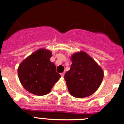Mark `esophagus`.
Here are the masks:
<instances>
[{
    "label": "esophagus",
    "mask_w": 124,
    "mask_h": 124,
    "mask_svg": "<svg viewBox=\"0 0 124 124\" xmlns=\"http://www.w3.org/2000/svg\"><path fill=\"white\" fill-rule=\"evenodd\" d=\"M64 75H65V73H61V76H62V77L64 76Z\"/></svg>",
    "instance_id": "1"
}]
</instances>
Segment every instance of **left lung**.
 <instances>
[{"mask_svg":"<svg viewBox=\"0 0 124 124\" xmlns=\"http://www.w3.org/2000/svg\"><path fill=\"white\" fill-rule=\"evenodd\" d=\"M71 59L70 70L64 76L70 93L78 98L91 95L101 84L104 78L103 70L84 51L76 53Z\"/></svg>","mask_w":124,"mask_h":124,"instance_id":"obj_1","label":"left lung"}]
</instances>
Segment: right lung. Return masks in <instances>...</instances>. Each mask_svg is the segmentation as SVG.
Segmentation results:
<instances>
[{
    "label": "right lung",
    "instance_id": "obj_1",
    "mask_svg": "<svg viewBox=\"0 0 124 124\" xmlns=\"http://www.w3.org/2000/svg\"><path fill=\"white\" fill-rule=\"evenodd\" d=\"M51 52L40 49L25 59L18 68L22 85L28 91L38 96L48 94L61 75L50 61Z\"/></svg>",
    "mask_w": 124,
    "mask_h": 124
}]
</instances>
